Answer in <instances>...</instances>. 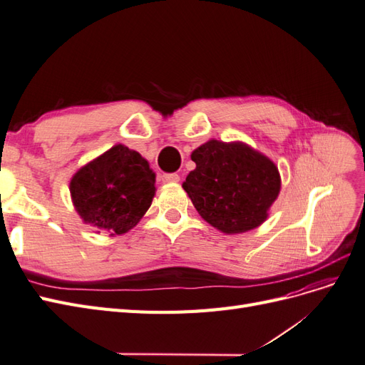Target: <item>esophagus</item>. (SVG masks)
Segmentation results:
<instances>
[{
    "instance_id": "1",
    "label": "esophagus",
    "mask_w": 365,
    "mask_h": 365,
    "mask_svg": "<svg viewBox=\"0 0 365 365\" xmlns=\"http://www.w3.org/2000/svg\"><path fill=\"white\" fill-rule=\"evenodd\" d=\"M161 180L164 182H178L180 181V175L178 173H164L161 176Z\"/></svg>"
}]
</instances>
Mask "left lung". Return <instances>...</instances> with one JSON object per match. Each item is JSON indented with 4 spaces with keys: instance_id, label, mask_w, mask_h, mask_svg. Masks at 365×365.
I'll list each match as a JSON object with an SVG mask.
<instances>
[{
    "instance_id": "left-lung-1",
    "label": "left lung",
    "mask_w": 365,
    "mask_h": 365,
    "mask_svg": "<svg viewBox=\"0 0 365 365\" xmlns=\"http://www.w3.org/2000/svg\"><path fill=\"white\" fill-rule=\"evenodd\" d=\"M196 169L182 189L197 213L225 235L257 228L280 193V173L268 157L242 141L210 140L192 152Z\"/></svg>"
}]
</instances>
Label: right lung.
<instances>
[{
  "mask_svg": "<svg viewBox=\"0 0 365 365\" xmlns=\"http://www.w3.org/2000/svg\"><path fill=\"white\" fill-rule=\"evenodd\" d=\"M155 173L137 150L115 145L85 164L70 181L76 212L85 224L123 235L145 216L155 195Z\"/></svg>",
  "mask_w": 365,
  "mask_h": 365,
  "instance_id": "add662e5",
  "label": "right lung"
}]
</instances>
